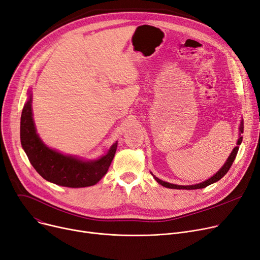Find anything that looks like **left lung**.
Returning <instances> with one entry per match:
<instances>
[{
  "label": "left lung",
  "mask_w": 260,
  "mask_h": 260,
  "mask_svg": "<svg viewBox=\"0 0 260 260\" xmlns=\"http://www.w3.org/2000/svg\"><path fill=\"white\" fill-rule=\"evenodd\" d=\"M239 129H240V133H243V123H242V122H241V125H240V128H239ZM241 142H242V137H239V140H238V142H237V146L235 147L234 149H233V151H232L231 155L229 156V158H228V160L225 162V164H224L223 166H222V168L217 172V174H216L215 176H213L212 178H209L208 180H206V181H204V182H202V183H200V184L188 185V186H182V185H176V184H171V183L164 182V181H162V180L157 179V178L154 177V176H153V178L156 180L157 183H159L160 185H162V186L168 187V188H175V189H199V188H204V187L208 186V185H211V184H213V183L219 181L223 176H225L226 172L230 170L232 164L234 163L235 157H236V155H237V152H238V149H239V145L241 144Z\"/></svg>",
  "instance_id": "left-lung-1"
}]
</instances>
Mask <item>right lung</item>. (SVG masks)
Returning <instances> with one entry per match:
<instances>
[{"mask_svg": "<svg viewBox=\"0 0 260 260\" xmlns=\"http://www.w3.org/2000/svg\"><path fill=\"white\" fill-rule=\"evenodd\" d=\"M28 101L22 110L20 138L32 167L43 179L60 186L76 188L95 185L107 174L114 157L117 143L112 145L106 155L90 162L49 149L36 132L31 113V94L28 93Z\"/></svg>", "mask_w": 260, "mask_h": 260, "instance_id": "right-lung-1", "label": "right lung"}]
</instances>
